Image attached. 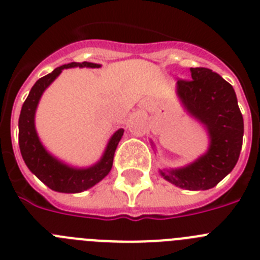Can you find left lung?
Returning <instances> with one entry per match:
<instances>
[{
	"instance_id": "1",
	"label": "left lung",
	"mask_w": 260,
	"mask_h": 260,
	"mask_svg": "<svg viewBox=\"0 0 260 260\" xmlns=\"http://www.w3.org/2000/svg\"><path fill=\"white\" fill-rule=\"evenodd\" d=\"M191 79L177 82V96L191 117L207 128V152L191 164L160 171L168 182L185 190L215 187L236 167L242 148L243 118L233 87L217 73L191 68Z\"/></svg>"
}]
</instances>
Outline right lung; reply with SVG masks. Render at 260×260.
Wrapping results in <instances>:
<instances>
[{"mask_svg":"<svg viewBox=\"0 0 260 260\" xmlns=\"http://www.w3.org/2000/svg\"><path fill=\"white\" fill-rule=\"evenodd\" d=\"M102 65L92 62H71L54 69L50 74L40 78L29 91L26 102L23 103L19 116V148L27 168L38 177L39 180L58 192H82L95 186L107 176L113 165V157L118 142L123 135V128H118L107 144L102 158L88 168H74L50 155L39 139L35 128V113L40 98L45 89L50 86L63 69L92 68Z\"/></svg>","mask_w":260,"mask_h":260,"instance_id":"obj_1","label":"right lung"}]
</instances>
